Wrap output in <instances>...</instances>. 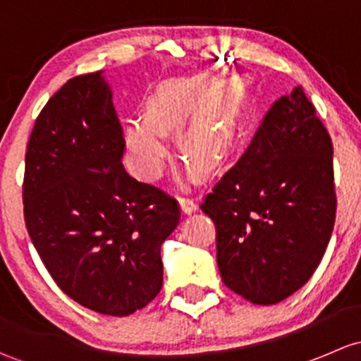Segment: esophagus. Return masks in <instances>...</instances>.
<instances>
[{"instance_id": "1", "label": "esophagus", "mask_w": 361, "mask_h": 361, "mask_svg": "<svg viewBox=\"0 0 361 361\" xmlns=\"http://www.w3.org/2000/svg\"><path fill=\"white\" fill-rule=\"evenodd\" d=\"M179 205L184 214H192V212H196V202L192 198H189V196H180Z\"/></svg>"}]
</instances>
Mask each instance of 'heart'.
I'll return each mask as SVG.
<instances>
[{"mask_svg":"<svg viewBox=\"0 0 361 361\" xmlns=\"http://www.w3.org/2000/svg\"><path fill=\"white\" fill-rule=\"evenodd\" d=\"M212 80L165 85L149 100L146 116L126 121L123 135L130 165L137 176L154 179L169 158L165 133H182V154L195 170H210L235 142L241 126L245 94L236 83L215 90Z\"/></svg>","mask_w":361,"mask_h":361,"instance_id":"obj_1","label":"heart"}]
</instances>
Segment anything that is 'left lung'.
Listing matches in <instances>:
<instances>
[{"label":"left lung","instance_id":"8db88e82","mask_svg":"<svg viewBox=\"0 0 361 361\" xmlns=\"http://www.w3.org/2000/svg\"><path fill=\"white\" fill-rule=\"evenodd\" d=\"M332 154L302 87L273 104L247 151L202 203L217 229L226 287L269 306L307 283L336 222Z\"/></svg>","mask_w":361,"mask_h":361}]
</instances>
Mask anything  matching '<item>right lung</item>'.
<instances>
[{
  "label": "right lung",
  "mask_w": 361,
  "mask_h": 361,
  "mask_svg": "<svg viewBox=\"0 0 361 361\" xmlns=\"http://www.w3.org/2000/svg\"><path fill=\"white\" fill-rule=\"evenodd\" d=\"M123 130L102 71L69 80L43 107L25 151V228L61 290L128 317L163 285L161 243L179 203L126 173Z\"/></svg>",
  "instance_id": "right-lung-1"
}]
</instances>
